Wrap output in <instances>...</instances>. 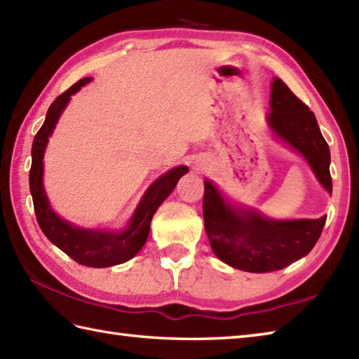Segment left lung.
I'll return each mask as SVG.
<instances>
[{
	"label": "left lung",
	"mask_w": 359,
	"mask_h": 359,
	"mask_svg": "<svg viewBox=\"0 0 359 359\" xmlns=\"http://www.w3.org/2000/svg\"><path fill=\"white\" fill-rule=\"evenodd\" d=\"M270 126L282 140L301 152L318 180L332 193L330 149L315 114L280 79L271 85ZM203 220L211 248L225 264L243 271L269 273L285 269L309 255L323 233L327 216L307 220L264 219L225 203L211 182H205Z\"/></svg>",
	"instance_id": "8db88e82"
}]
</instances>
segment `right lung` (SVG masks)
Returning <instances> with one entry per match:
<instances>
[{"label":"right lung","mask_w":359,"mask_h":359,"mask_svg":"<svg viewBox=\"0 0 359 359\" xmlns=\"http://www.w3.org/2000/svg\"><path fill=\"white\" fill-rule=\"evenodd\" d=\"M89 80L90 79L79 80L62 95H58L49 106L44 123L38 129L32 143V166L29 171V187L38 225L46 234V238L55 243L75 262L94 266V269H103V266L123 264L139 253L148 239L152 216L160 207V203L171 194L182 175L188 172V168L177 166L168 171L162 177H158L149 187L147 194L143 196L142 202L135 210L131 225L126 231L120 234L80 230V228H75L55 216V212L49 207L48 197H46L43 189V154L49 135L55 128L60 114L69 102L71 95L77 93L81 86H85Z\"/></svg>","instance_id":"1"}]
</instances>
